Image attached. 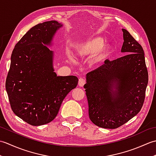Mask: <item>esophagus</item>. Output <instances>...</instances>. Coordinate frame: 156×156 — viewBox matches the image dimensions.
Returning <instances> with one entry per match:
<instances>
[{
    "label": "esophagus",
    "instance_id": "34e87169",
    "mask_svg": "<svg viewBox=\"0 0 156 156\" xmlns=\"http://www.w3.org/2000/svg\"><path fill=\"white\" fill-rule=\"evenodd\" d=\"M86 83V80L84 78H80V79H79L78 80V85L80 86V87H83V86Z\"/></svg>",
    "mask_w": 156,
    "mask_h": 156
}]
</instances>
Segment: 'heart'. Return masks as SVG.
<instances>
[{
	"label": "heart",
	"mask_w": 156,
	"mask_h": 156,
	"mask_svg": "<svg viewBox=\"0 0 156 156\" xmlns=\"http://www.w3.org/2000/svg\"><path fill=\"white\" fill-rule=\"evenodd\" d=\"M105 39L97 37L79 45L76 48L75 54L80 58H87L97 55L98 58L105 59L111 54V48L104 46Z\"/></svg>",
	"instance_id": "heart-1"
}]
</instances>
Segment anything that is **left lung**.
<instances>
[{"label": "left lung", "instance_id": "obj_1", "mask_svg": "<svg viewBox=\"0 0 156 156\" xmlns=\"http://www.w3.org/2000/svg\"><path fill=\"white\" fill-rule=\"evenodd\" d=\"M125 55L105 64L87 74L84 87L91 121L98 127L116 129L140 111L148 83V72L143 48L122 29ZM116 88L114 91V87Z\"/></svg>", "mask_w": 156, "mask_h": 156}]
</instances>
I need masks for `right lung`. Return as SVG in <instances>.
I'll return each mask as SVG.
<instances>
[{"mask_svg":"<svg viewBox=\"0 0 156 156\" xmlns=\"http://www.w3.org/2000/svg\"><path fill=\"white\" fill-rule=\"evenodd\" d=\"M62 26L55 21L33 27L13 49L6 90L13 112L29 125L47 124L57 116L62 101L78 85L74 76H57L49 45Z\"/></svg>","mask_w":156,"mask_h":156,"instance_id":"right-lung-1","label":"right lung"}]
</instances>
